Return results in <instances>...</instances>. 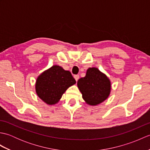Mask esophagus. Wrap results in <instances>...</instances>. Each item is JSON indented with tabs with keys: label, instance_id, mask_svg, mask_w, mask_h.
<instances>
[{
	"label": "esophagus",
	"instance_id": "1",
	"mask_svg": "<svg viewBox=\"0 0 150 150\" xmlns=\"http://www.w3.org/2000/svg\"><path fill=\"white\" fill-rule=\"evenodd\" d=\"M74 78L75 79V81H77L79 79V75H74Z\"/></svg>",
	"mask_w": 150,
	"mask_h": 150
}]
</instances>
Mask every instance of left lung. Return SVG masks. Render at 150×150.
Wrapping results in <instances>:
<instances>
[{
    "label": "left lung",
    "instance_id": "left-lung-1",
    "mask_svg": "<svg viewBox=\"0 0 150 150\" xmlns=\"http://www.w3.org/2000/svg\"><path fill=\"white\" fill-rule=\"evenodd\" d=\"M77 85L84 100L93 106L103 103L110 93V80L96 68H89L85 77L78 81Z\"/></svg>",
    "mask_w": 150,
    "mask_h": 150
}]
</instances>
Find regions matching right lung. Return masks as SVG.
Segmentation results:
<instances>
[{
    "label": "right lung",
    "instance_id": "1",
    "mask_svg": "<svg viewBox=\"0 0 150 150\" xmlns=\"http://www.w3.org/2000/svg\"><path fill=\"white\" fill-rule=\"evenodd\" d=\"M75 83L70 71L53 66L38 77L36 92L43 101L52 105L57 103L67 89Z\"/></svg>",
    "mask_w": 150,
    "mask_h": 150
}]
</instances>
